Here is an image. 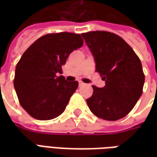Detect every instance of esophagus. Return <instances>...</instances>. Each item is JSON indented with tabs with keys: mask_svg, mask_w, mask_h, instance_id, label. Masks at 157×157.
<instances>
[{
	"mask_svg": "<svg viewBox=\"0 0 157 157\" xmlns=\"http://www.w3.org/2000/svg\"><path fill=\"white\" fill-rule=\"evenodd\" d=\"M86 84L85 83H84V82H82V81H79V86H85Z\"/></svg>",
	"mask_w": 157,
	"mask_h": 157,
	"instance_id": "esophagus-1",
	"label": "esophagus"
}]
</instances>
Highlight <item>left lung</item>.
I'll return each mask as SVG.
<instances>
[{"mask_svg": "<svg viewBox=\"0 0 157 157\" xmlns=\"http://www.w3.org/2000/svg\"><path fill=\"white\" fill-rule=\"evenodd\" d=\"M94 57L96 71L105 81L86 102L92 113L102 119L124 118L141 97L145 75L141 62L133 48L119 36L105 31L82 33Z\"/></svg>", "mask_w": 157, "mask_h": 157, "instance_id": "1", "label": "left lung"}]
</instances>
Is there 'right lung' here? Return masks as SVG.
I'll return each mask as SVG.
<instances>
[{
	"instance_id": "right-lung-1",
	"label": "right lung",
	"mask_w": 157,
	"mask_h": 157,
	"mask_svg": "<svg viewBox=\"0 0 157 157\" xmlns=\"http://www.w3.org/2000/svg\"><path fill=\"white\" fill-rule=\"evenodd\" d=\"M83 45L80 34L48 33L26 50L16 66L14 87L26 112L39 120H49L65 111L78 82H67L62 73L72 51Z\"/></svg>"
}]
</instances>
